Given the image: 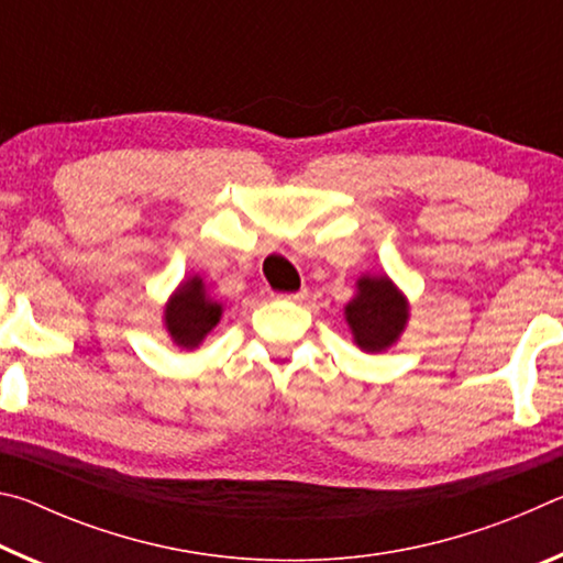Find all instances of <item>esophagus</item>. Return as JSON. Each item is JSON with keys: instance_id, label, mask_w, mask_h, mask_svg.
<instances>
[{"instance_id": "34e87169", "label": "esophagus", "mask_w": 563, "mask_h": 563, "mask_svg": "<svg viewBox=\"0 0 563 563\" xmlns=\"http://www.w3.org/2000/svg\"><path fill=\"white\" fill-rule=\"evenodd\" d=\"M275 298H280V300H290V302H300V300H305L308 298V290H298V292H283V295H275Z\"/></svg>"}]
</instances>
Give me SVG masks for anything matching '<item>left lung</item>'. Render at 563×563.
<instances>
[{
  "mask_svg": "<svg viewBox=\"0 0 563 563\" xmlns=\"http://www.w3.org/2000/svg\"><path fill=\"white\" fill-rule=\"evenodd\" d=\"M342 316L362 352H385L407 330L409 300L387 273H362Z\"/></svg>",
  "mask_w": 563,
  "mask_h": 563,
  "instance_id": "obj_1",
  "label": "left lung"
}]
</instances>
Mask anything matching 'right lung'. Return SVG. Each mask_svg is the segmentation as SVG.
Wrapping results in <instances>:
<instances>
[{
	"label": "right lung",
	"instance_id": "obj_1",
	"mask_svg": "<svg viewBox=\"0 0 563 563\" xmlns=\"http://www.w3.org/2000/svg\"><path fill=\"white\" fill-rule=\"evenodd\" d=\"M223 318V302L206 288L201 275H186L164 302L166 335L180 350H196Z\"/></svg>",
	"mask_w": 563,
	"mask_h": 563
}]
</instances>
